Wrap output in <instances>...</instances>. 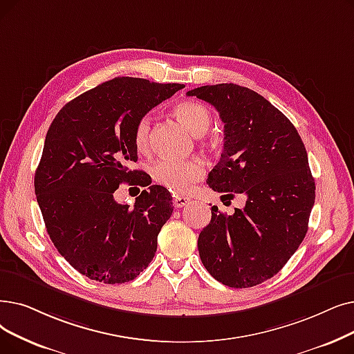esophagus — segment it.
<instances>
[{
  "instance_id": "1",
  "label": "esophagus",
  "mask_w": 354,
  "mask_h": 354,
  "mask_svg": "<svg viewBox=\"0 0 354 354\" xmlns=\"http://www.w3.org/2000/svg\"><path fill=\"white\" fill-rule=\"evenodd\" d=\"M191 203V198H188V196H182V195H174V205L176 207V208H182V207H185V205H188Z\"/></svg>"
}]
</instances>
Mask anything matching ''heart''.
Here are the masks:
<instances>
[{"mask_svg": "<svg viewBox=\"0 0 354 354\" xmlns=\"http://www.w3.org/2000/svg\"><path fill=\"white\" fill-rule=\"evenodd\" d=\"M174 114L195 136L205 134L212 122V114L208 106L196 101L179 102L174 109ZM150 129L151 122L149 115H143L137 120L133 131V142L139 151H146L149 149ZM150 172L159 185L180 194L189 191L195 182L203 179L205 167L199 159H160L153 163Z\"/></svg>", "mask_w": 354, "mask_h": 354, "instance_id": "heart-1", "label": "heart"}]
</instances>
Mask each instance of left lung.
<instances>
[{"label":"left lung","mask_w":354,"mask_h":354,"mask_svg":"<svg viewBox=\"0 0 354 354\" xmlns=\"http://www.w3.org/2000/svg\"><path fill=\"white\" fill-rule=\"evenodd\" d=\"M215 106L224 122V150L209 172V188L223 198L248 196L225 215L211 207L198 252L214 279L250 288L270 279L308 232L315 182L294 124L257 92L236 84L187 92Z\"/></svg>","instance_id":"left-lung-1"}]
</instances>
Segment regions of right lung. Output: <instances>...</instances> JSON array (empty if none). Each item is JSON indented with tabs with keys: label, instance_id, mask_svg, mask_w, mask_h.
Instances as JSON below:
<instances>
[{
	"label": "right lung",
	"instance_id": "right-lung-1",
	"mask_svg": "<svg viewBox=\"0 0 354 354\" xmlns=\"http://www.w3.org/2000/svg\"><path fill=\"white\" fill-rule=\"evenodd\" d=\"M182 88L114 78L68 102L46 134L35 175L46 230L69 265L92 281L130 282L155 257L158 234L174 211L171 194L151 185L130 208L114 192L140 176L130 169L137 162V120Z\"/></svg>",
	"mask_w": 354,
	"mask_h": 354
}]
</instances>
